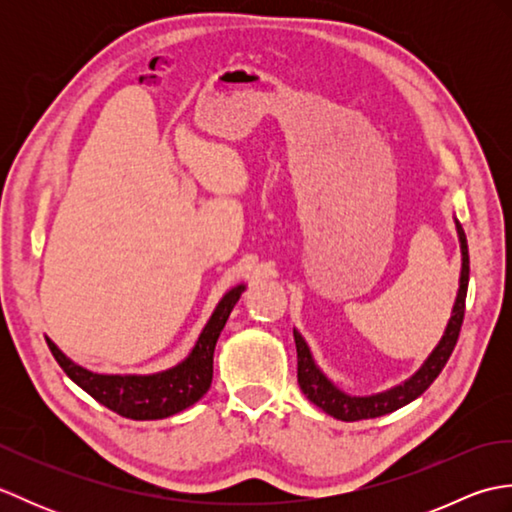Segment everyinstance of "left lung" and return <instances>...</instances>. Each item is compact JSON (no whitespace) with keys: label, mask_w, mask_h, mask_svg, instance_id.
Wrapping results in <instances>:
<instances>
[{"label":"left lung","mask_w":512,"mask_h":512,"mask_svg":"<svg viewBox=\"0 0 512 512\" xmlns=\"http://www.w3.org/2000/svg\"><path fill=\"white\" fill-rule=\"evenodd\" d=\"M455 224H458V235L462 244V277H460L458 299H455V306H453V317L447 325V332H444L440 345L427 358V363L418 369L416 376H411L405 385L389 389L385 394L369 396V398L347 396L319 372V367L312 361L306 341L301 339L299 332H295L299 387L303 394H306V398L314 402L319 409H323L325 413H330V416L343 422L378 418V416H385V413L405 407L411 400H416L420 394H424V391L429 389L433 380L440 376L444 365L449 361V356L453 354L455 343H458L462 321H464V308H466V290H469V244H466L462 224L460 222Z\"/></svg>","instance_id":"obj_1"}]
</instances>
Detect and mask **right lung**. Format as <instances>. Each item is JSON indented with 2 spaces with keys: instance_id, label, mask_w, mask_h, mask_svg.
<instances>
[{
  "instance_id": "obj_1",
  "label": "right lung",
  "mask_w": 512,
  "mask_h": 512,
  "mask_svg": "<svg viewBox=\"0 0 512 512\" xmlns=\"http://www.w3.org/2000/svg\"><path fill=\"white\" fill-rule=\"evenodd\" d=\"M244 286H237L226 292L224 299L217 303L213 317L206 323L198 343L184 363L167 369L154 376H103L92 374L88 369L79 367L65 356L50 339L48 347L54 361L68 374L76 385L88 391L107 409L116 411L118 416L132 420H160L173 416L182 409L198 402L211 387L213 380V352L215 343L220 339L228 314L235 308Z\"/></svg>"
}]
</instances>
